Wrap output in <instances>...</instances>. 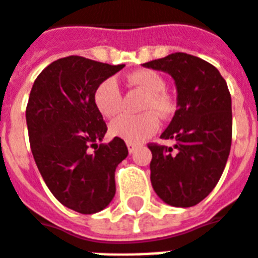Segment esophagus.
<instances>
[{"label":"esophagus","mask_w":258,"mask_h":258,"mask_svg":"<svg viewBox=\"0 0 258 258\" xmlns=\"http://www.w3.org/2000/svg\"><path fill=\"white\" fill-rule=\"evenodd\" d=\"M126 145H127V151H129V154H133V152L139 148V145L135 144V143H126Z\"/></svg>","instance_id":"obj_1"}]
</instances>
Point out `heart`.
<instances>
[{"label":"heart","instance_id":"heart-1","mask_svg":"<svg viewBox=\"0 0 258 258\" xmlns=\"http://www.w3.org/2000/svg\"><path fill=\"white\" fill-rule=\"evenodd\" d=\"M129 81L147 94L143 110H154L159 115H167L171 111V103L166 95L163 77L154 71H139L132 73ZM94 100L102 115L111 118L121 110L122 98L117 81L107 79L95 90ZM159 129V118L152 111L140 115H121L110 123V133L127 143H141L152 136Z\"/></svg>","mask_w":258,"mask_h":258}]
</instances>
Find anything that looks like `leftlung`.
I'll return each instance as SVG.
<instances>
[{"label": "left lung", "mask_w": 258, "mask_h": 258, "mask_svg": "<svg viewBox=\"0 0 258 258\" xmlns=\"http://www.w3.org/2000/svg\"><path fill=\"white\" fill-rule=\"evenodd\" d=\"M168 73L177 87V111L164 140L174 147L150 144L151 183L168 205L187 208L214 190L231 148V95L214 65L186 53L143 63Z\"/></svg>", "instance_id": "obj_1"}]
</instances>
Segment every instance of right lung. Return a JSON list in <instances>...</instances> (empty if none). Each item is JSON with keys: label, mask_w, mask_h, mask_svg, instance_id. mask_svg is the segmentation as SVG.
I'll list each match as a JSON object with an SVG mask.
<instances>
[{"label": "right lung", "mask_w": 258, "mask_h": 258, "mask_svg": "<svg viewBox=\"0 0 258 258\" xmlns=\"http://www.w3.org/2000/svg\"><path fill=\"white\" fill-rule=\"evenodd\" d=\"M125 65L59 58L36 77L26 110L35 163L59 203L79 214L104 210L115 195V168L127 156L125 141L107 132L96 107V87Z\"/></svg>", "instance_id": "add662e5"}]
</instances>
